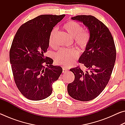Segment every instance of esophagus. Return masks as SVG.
<instances>
[{
  "label": "esophagus",
  "instance_id": "esophagus-1",
  "mask_svg": "<svg viewBox=\"0 0 125 125\" xmlns=\"http://www.w3.org/2000/svg\"><path fill=\"white\" fill-rule=\"evenodd\" d=\"M68 71L67 68H63V73H65L67 72Z\"/></svg>",
  "mask_w": 125,
  "mask_h": 125
}]
</instances>
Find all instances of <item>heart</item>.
<instances>
[{
	"mask_svg": "<svg viewBox=\"0 0 125 125\" xmlns=\"http://www.w3.org/2000/svg\"><path fill=\"white\" fill-rule=\"evenodd\" d=\"M63 28L71 36L74 37L75 43L82 48L85 49L90 40V33L87 30L82 29L79 23L73 20H69L63 25ZM57 32L56 27L53 29L50 33L48 43L50 46H54V38ZM79 56V52L75 48H61L54 55L55 61L60 65L69 67L74 63Z\"/></svg>",
	"mask_w": 125,
	"mask_h": 125,
	"instance_id": "b5f03b06",
	"label": "heart"
}]
</instances>
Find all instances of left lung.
<instances>
[{"label":"left lung","mask_w":125,"mask_h":125,"mask_svg":"<svg viewBox=\"0 0 125 125\" xmlns=\"http://www.w3.org/2000/svg\"><path fill=\"white\" fill-rule=\"evenodd\" d=\"M82 22L89 31V42L79 62L87 70L79 67L71 69L74 80L68 84V93L75 100L87 101L96 98L108 83L116 60L115 43L109 29L92 15H77L71 18Z\"/></svg>","instance_id":"left-lung-1"}]
</instances>
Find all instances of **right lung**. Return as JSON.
<instances>
[{
  "instance_id": "obj_1",
  "label": "right lung",
  "mask_w": 125,
  "mask_h": 125,
  "mask_svg": "<svg viewBox=\"0 0 125 125\" xmlns=\"http://www.w3.org/2000/svg\"><path fill=\"white\" fill-rule=\"evenodd\" d=\"M65 15H41L22 24L10 50V62L15 84L25 98L41 100L50 96L52 84L62 72L60 66L45 57L50 33Z\"/></svg>"
}]
</instances>
